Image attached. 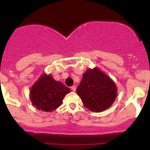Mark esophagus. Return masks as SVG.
I'll use <instances>...</instances> for the list:
<instances>
[{
  "instance_id": "obj_1",
  "label": "esophagus",
  "mask_w": 150,
  "mask_h": 150,
  "mask_svg": "<svg viewBox=\"0 0 150 150\" xmlns=\"http://www.w3.org/2000/svg\"><path fill=\"white\" fill-rule=\"evenodd\" d=\"M71 89L73 91V92H75V91H76V86H75V85L72 86Z\"/></svg>"
}]
</instances>
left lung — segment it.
<instances>
[{"label": "left lung", "mask_w": 150, "mask_h": 150, "mask_svg": "<svg viewBox=\"0 0 150 150\" xmlns=\"http://www.w3.org/2000/svg\"><path fill=\"white\" fill-rule=\"evenodd\" d=\"M77 95L89 110L101 112L109 108L117 96L115 82L98 68L87 69L77 88Z\"/></svg>", "instance_id": "left-lung-1"}]
</instances>
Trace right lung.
I'll use <instances>...</instances> for the list:
<instances>
[{"mask_svg": "<svg viewBox=\"0 0 150 150\" xmlns=\"http://www.w3.org/2000/svg\"><path fill=\"white\" fill-rule=\"evenodd\" d=\"M70 89L57 82L51 75H41L30 89V100L34 106L44 111H53L62 104Z\"/></svg>", "mask_w": 150, "mask_h": 150, "instance_id": "right-lung-1", "label": "right lung"}]
</instances>
